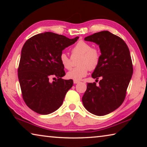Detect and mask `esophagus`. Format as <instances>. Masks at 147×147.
I'll list each match as a JSON object with an SVG mask.
<instances>
[{
    "mask_svg": "<svg viewBox=\"0 0 147 147\" xmlns=\"http://www.w3.org/2000/svg\"><path fill=\"white\" fill-rule=\"evenodd\" d=\"M73 82H74V84H78L80 82L78 80H74Z\"/></svg>",
    "mask_w": 147,
    "mask_h": 147,
    "instance_id": "1",
    "label": "esophagus"
}]
</instances>
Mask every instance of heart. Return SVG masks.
<instances>
[{"label": "heart", "mask_w": 147, "mask_h": 147, "mask_svg": "<svg viewBox=\"0 0 147 147\" xmlns=\"http://www.w3.org/2000/svg\"><path fill=\"white\" fill-rule=\"evenodd\" d=\"M72 56H80L78 67L71 69L67 74L68 78L80 80L85 77L89 70L93 71L98 66L101 54L97 48L92 47L90 43L80 40L77 42L71 51ZM60 62L65 69H70L72 67L71 59L66 54L62 53L59 57Z\"/></svg>", "instance_id": "1"}]
</instances>
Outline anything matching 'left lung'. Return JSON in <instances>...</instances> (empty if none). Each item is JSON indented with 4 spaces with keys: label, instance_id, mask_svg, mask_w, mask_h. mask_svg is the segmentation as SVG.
Wrapping results in <instances>:
<instances>
[{
    "label": "left lung",
    "instance_id": "8db88e82",
    "mask_svg": "<svg viewBox=\"0 0 147 147\" xmlns=\"http://www.w3.org/2000/svg\"><path fill=\"white\" fill-rule=\"evenodd\" d=\"M84 39L100 47V61L92 77L100 80L98 86L95 82L88 84L82 102L90 113L105 115L117 109L126 97L133 74L130 51L123 39L108 31L94 33Z\"/></svg>",
    "mask_w": 147,
    "mask_h": 147
}]
</instances>
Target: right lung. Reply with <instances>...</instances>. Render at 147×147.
<instances>
[{"label":"right lung","instance_id":"add662e5","mask_svg":"<svg viewBox=\"0 0 147 147\" xmlns=\"http://www.w3.org/2000/svg\"><path fill=\"white\" fill-rule=\"evenodd\" d=\"M78 38L45 32L32 36L24 44L18 78L24 102L35 112L47 115L61 106L73 81L61 78L65 73L59 57L63 49ZM51 79L55 80L53 83Z\"/></svg>","mask_w":147,"mask_h":147}]
</instances>
